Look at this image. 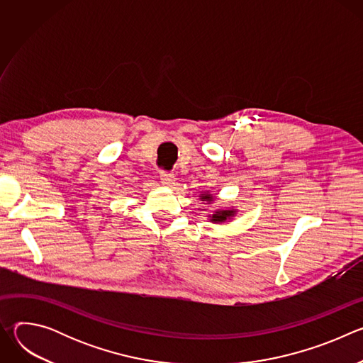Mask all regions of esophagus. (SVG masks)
Listing matches in <instances>:
<instances>
[{"label":"esophagus","instance_id":"obj_1","mask_svg":"<svg viewBox=\"0 0 363 363\" xmlns=\"http://www.w3.org/2000/svg\"><path fill=\"white\" fill-rule=\"evenodd\" d=\"M160 178H161V182H162L164 185H168V186H171V185L175 182V175H174L172 172L162 171L161 175H160Z\"/></svg>","mask_w":363,"mask_h":363}]
</instances>
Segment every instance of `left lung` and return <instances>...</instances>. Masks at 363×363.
I'll use <instances>...</instances> for the list:
<instances>
[{"mask_svg": "<svg viewBox=\"0 0 363 363\" xmlns=\"http://www.w3.org/2000/svg\"><path fill=\"white\" fill-rule=\"evenodd\" d=\"M201 199H202V201H208V202L213 201V198H211L210 195H206V194H202V198H201ZM233 214H234V211H217V213L213 216V221H214V223L225 221L227 217H231Z\"/></svg>", "mask_w": 363, "mask_h": 363, "instance_id": "8db88e82", "label": "left lung"}]
</instances>
